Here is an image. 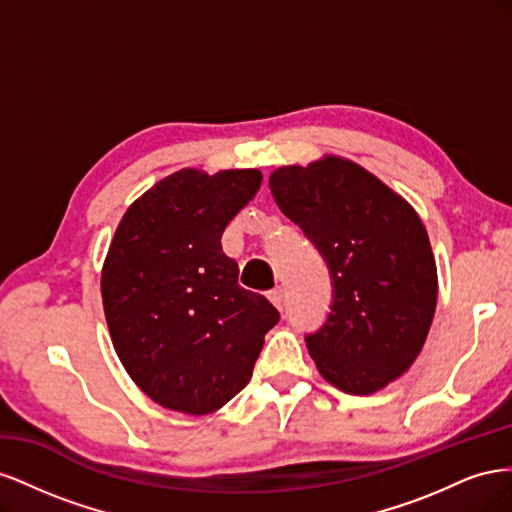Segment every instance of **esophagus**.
Instances as JSON below:
<instances>
[{"instance_id": "obj_1", "label": "esophagus", "mask_w": 512, "mask_h": 512, "mask_svg": "<svg viewBox=\"0 0 512 512\" xmlns=\"http://www.w3.org/2000/svg\"><path fill=\"white\" fill-rule=\"evenodd\" d=\"M269 301L277 307V309H284V290L282 288H273L269 292Z\"/></svg>"}]
</instances>
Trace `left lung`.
I'll return each mask as SVG.
<instances>
[{"instance_id": "obj_1", "label": "left lung", "mask_w": 512, "mask_h": 512, "mask_svg": "<svg viewBox=\"0 0 512 512\" xmlns=\"http://www.w3.org/2000/svg\"><path fill=\"white\" fill-rule=\"evenodd\" d=\"M269 188L331 275V312L305 335L318 371L350 395L384 389L414 363L436 312L438 273L423 222L342 158L277 168Z\"/></svg>"}]
</instances>
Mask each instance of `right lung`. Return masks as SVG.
Here are the masks:
<instances>
[{"instance_id":"add662e5","label":"right lung","mask_w":512,"mask_h":512,"mask_svg":"<svg viewBox=\"0 0 512 512\" xmlns=\"http://www.w3.org/2000/svg\"><path fill=\"white\" fill-rule=\"evenodd\" d=\"M260 170L185 168L126 211L102 271L113 346L156 404L188 414L222 408L250 382L280 312L239 286L222 250L228 222L250 203Z\"/></svg>"}]
</instances>
